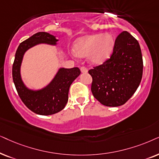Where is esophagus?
Returning <instances> with one entry per match:
<instances>
[{
    "instance_id": "1",
    "label": "esophagus",
    "mask_w": 159,
    "mask_h": 159,
    "mask_svg": "<svg viewBox=\"0 0 159 159\" xmlns=\"http://www.w3.org/2000/svg\"><path fill=\"white\" fill-rule=\"evenodd\" d=\"M81 73H87V72H88V70L86 67H81Z\"/></svg>"
}]
</instances>
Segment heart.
<instances>
[{
    "instance_id": "obj_1",
    "label": "heart",
    "mask_w": 159,
    "mask_h": 159,
    "mask_svg": "<svg viewBox=\"0 0 159 159\" xmlns=\"http://www.w3.org/2000/svg\"><path fill=\"white\" fill-rule=\"evenodd\" d=\"M114 39L110 33L95 34L80 38L75 43V57H89L94 64H101L110 57L114 46Z\"/></svg>"
}]
</instances>
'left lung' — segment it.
Listing matches in <instances>:
<instances>
[{
	"label": "left lung",
	"mask_w": 159,
	"mask_h": 159,
	"mask_svg": "<svg viewBox=\"0 0 159 159\" xmlns=\"http://www.w3.org/2000/svg\"><path fill=\"white\" fill-rule=\"evenodd\" d=\"M143 70L138 41L127 31H123L116 39L110 58L89 70L92 77L93 96L105 106L125 104L138 88Z\"/></svg>",
	"instance_id": "left-lung-1"
}]
</instances>
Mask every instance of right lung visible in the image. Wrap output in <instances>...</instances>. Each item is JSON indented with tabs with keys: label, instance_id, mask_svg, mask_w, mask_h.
<instances>
[{
	"label": "right lung",
	"instance_id": "right-lung-1",
	"mask_svg": "<svg viewBox=\"0 0 159 159\" xmlns=\"http://www.w3.org/2000/svg\"><path fill=\"white\" fill-rule=\"evenodd\" d=\"M57 41L49 33L39 32L22 42L15 54L12 66V77L16 89L27 108L39 115H53L64 109L68 100L70 86L81 74L78 67L60 68L46 87L38 91L29 89L23 84L20 75V66L25 52L39 43L56 45Z\"/></svg>",
	"mask_w": 159,
	"mask_h": 159
}]
</instances>
